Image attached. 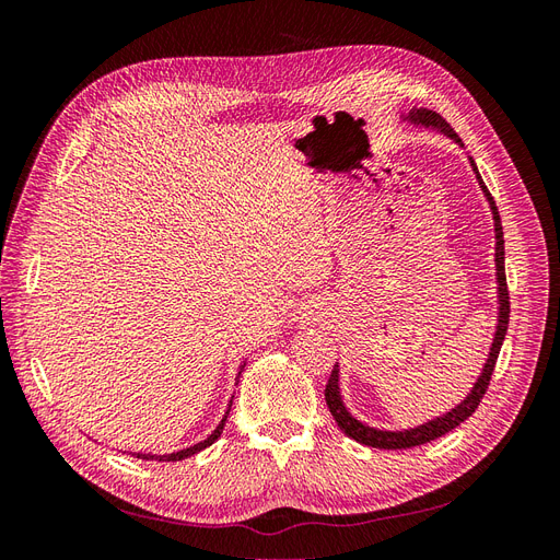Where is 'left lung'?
Wrapping results in <instances>:
<instances>
[{"label": "left lung", "mask_w": 560, "mask_h": 560, "mask_svg": "<svg viewBox=\"0 0 560 560\" xmlns=\"http://www.w3.org/2000/svg\"><path fill=\"white\" fill-rule=\"evenodd\" d=\"M404 124H411L413 128H425V130H432V132H442L446 135V138H451L455 144H460V138L453 132V128L444 121L442 116L434 114V112H428V109H411L409 114H401L399 116ZM469 165L474 175H477V182L481 186V191L488 200V208H490V214H493V224H495V282H498V325H495V334H493V343H490V350H488V358L483 362V369H481V376L474 381L471 389L467 393V397L455 404L453 409H448L446 413L436 416L428 422H420V425L416 428H409V430H378V428H371L366 425V422L354 418L348 406L343 404V397H341V369H338V364H334V371L329 376V383H327V389H325V399H327V406L329 411L336 420V425L341 428L350 439H354L358 444H364V446H371V448H385V451H397V448H413V446H420V444H428V442H434V439L444 436L446 432L455 430L460 422H465L474 411H477V406L481 401V397L486 395V387L490 383V376H493V369H495V362H498V354H500V348H502V341H504V334H506V327H510V292H506V278H504V235H502V222H500V212L495 208V200L493 196L488 194L486 184L479 175V167L477 163H474L469 159Z\"/></svg>", "instance_id": "1"}]
</instances>
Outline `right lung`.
Returning <instances> with one entry per match:
<instances>
[{
    "label": "right lung",
    "instance_id": "1",
    "mask_svg": "<svg viewBox=\"0 0 560 560\" xmlns=\"http://www.w3.org/2000/svg\"><path fill=\"white\" fill-rule=\"evenodd\" d=\"M243 369H245V362H241V366H238V376H235V385H238V381H241V374H243ZM231 404H233V397H231V401H229V406H226V413H224V418L219 420V425H217V430L208 436V439H202V442H198V444H194V446H189V448H182V451H175V453H165V455H154V453H132L135 457H140V460H156V463H177V460H184V457H191V455H196V453H200L202 448H208V446H212L219 436H222V432H224V425H226V418H229V411H231Z\"/></svg>",
    "mask_w": 560,
    "mask_h": 560
}]
</instances>
